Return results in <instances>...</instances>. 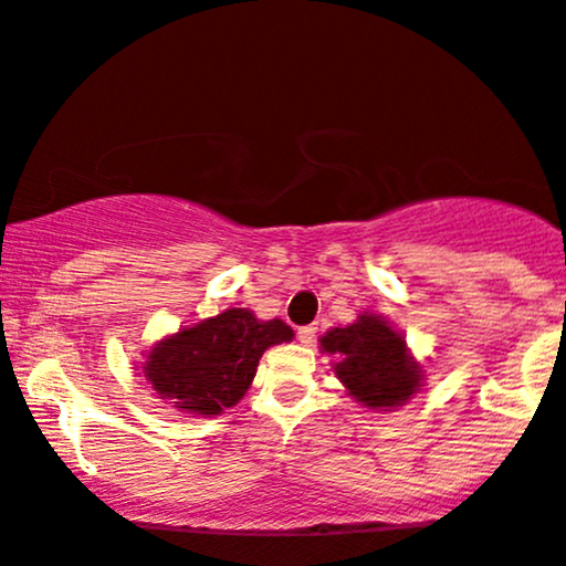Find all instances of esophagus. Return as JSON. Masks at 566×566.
Instances as JSON below:
<instances>
[{
  "label": "esophagus",
  "mask_w": 566,
  "mask_h": 566,
  "mask_svg": "<svg viewBox=\"0 0 566 566\" xmlns=\"http://www.w3.org/2000/svg\"><path fill=\"white\" fill-rule=\"evenodd\" d=\"M314 338H316V327H314V325L297 327V340H301L303 346H312Z\"/></svg>",
  "instance_id": "obj_1"
}]
</instances>
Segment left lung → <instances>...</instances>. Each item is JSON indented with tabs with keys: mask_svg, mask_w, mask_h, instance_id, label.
Masks as SVG:
<instances>
[{
	"mask_svg": "<svg viewBox=\"0 0 566 566\" xmlns=\"http://www.w3.org/2000/svg\"><path fill=\"white\" fill-rule=\"evenodd\" d=\"M322 349L338 354L335 374L368 408L402 406L419 387V365L406 354L400 333L374 314L322 335Z\"/></svg>",
	"mask_w": 566,
	"mask_h": 566,
	"instance_id": "left-lung-1",
	"label": "left lung"
}]
</instances>
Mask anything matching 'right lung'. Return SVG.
<instances>
[{
    "label": "right lung",
    "mask_w": 566,
    "mask_h": 566,
    "mask_svg": "<svg viewBox=\"0 0 566 566\" xmlns=\"http://www.w3.org/2000/svg\"><path fill=\"white\" fill-rule=\"evenodd\" d=\"M290 338L293 331L282 319L260 322L247 308H228L160 340L145 376L182 411L214 416L244 397L263 352Z\"/></svg>",
    "instance_id": "1"
}]
</instances>
